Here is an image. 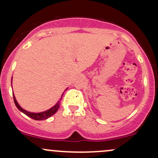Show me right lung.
Wrapping results in <instances>:
<instances>
[{
  "instance_id": "1",
  "label": "right lung",
  "mask_w": 158,
  "mask_h": 158,
  "mask_svg": "<svg viewBox=\"0 0 158 158\" xmlns=\"http://www.w3.org/2000/svg\"><path fill=\"white\" fill-rule=\"evenodd\" d=\"M12 79H13V77H12ZM63 94H64V93H63ZM63 94L61 95V98H60V100H61ZM13 100H14L15 104V106H16V107L18 108L19 110L23 112L24 114H25V115L27 116H28V117H30L31 118L34 119V120H37V121L45 120V119H47V118H48L51 117V116H52L54 114H55V112L58 111V108H59V106H60V100H58V103L54 106L52 107V108H50L49 110L44 111V112H28V111L24 110V109H22V107L20 106V105L19 104L18 102H17V100H16V99H15V98L14 94H13Z\"/></svg>"
}]
</instances>
